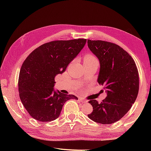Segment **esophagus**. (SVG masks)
Returning <instances> with one entry per match:
<instances>
[{
    "label": "esophagus",
    "instance_id": "esophagus-1",
    "mask_svg": "<svg viewBox=\"0 0 151 151\" xmlns=\"http://www.w3.org/2000/svg\"><path fill=\"white\" fill-rule=\"evenodd\" d=\"M79 100H80V101H81L82 103H87V101H86L85 99H84L83 98H79Z\"/></svg>",
    "mask_w": 151,
    "mask_h": 151
}]
</instances>
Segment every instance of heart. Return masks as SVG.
Returning <instances> with one entry per match:
<instances>
[{"instance_id":"b5f03b06","label":"heart","mask_w":151,"mask_h":151,"mask_svg":"<svg viewBox=\"0 0 151 151\" xmlns=\"http://www.w3.org/2000/svg\"><path fill=\"white\" fill-rule=\"evenodd\" d=\"M84 61H97V60L93 55H87L84 58Z\"/></svg>"}]
</instances>
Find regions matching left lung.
<instances>
[{"mask_svg": "<svg viewBox=\"0 0 151 151\" xmlns=\"http://www.w3.org/2000/svg\"><path fill=\"white\" fill-rule=\"evenodd\" d=\"M87 43L100 62L97 82L107 93L101 103L88 102L93 111L88 116L98 123H114L127 113L136 101L139 88L137 67L131 56L114 43L91 40Z\"/></svg>", "mask_w": 151, "mask_h": 151, "instance_id": "obj_1", "label": "left lung"}]
</instances>
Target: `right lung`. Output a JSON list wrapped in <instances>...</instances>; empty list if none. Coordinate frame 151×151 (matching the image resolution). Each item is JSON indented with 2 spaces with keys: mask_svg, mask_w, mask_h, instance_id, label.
<instances>
[{
  "mask_svg": "<svg viewBox=\"0 0 151 151\" xmlns=\"http://www.w3.org/2000/svg\"><path fill=\"white\" fill-rule=\"evenodd\" d=\"M86 42L78 39L45 43L24 61L19 78V96L32 118L41 122L54 121L60 116L66 101L78 99L73 94L55 91L53 87L56 75L65 72Z\"/></svg>",
  "mask_w": 151,
  "mask_h": 151,
  "instance_id": "add662e5",
  "label": "right lung"
}]
</instances>
